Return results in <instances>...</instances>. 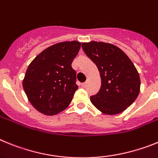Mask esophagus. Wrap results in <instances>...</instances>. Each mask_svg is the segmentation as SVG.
Instances as JSON below:
<instances>
[{
	"label": "esophagus",
	"mask_w": 158,
	"mask_h": 158,
	"mask_svg": "<svg viewBox=\"0 0 158 158\" xmlns=\"http://www.w3.org/2000/svg\"><path fill=\"white\" fill-rule=\"evenodd\" d=\"M86 85H87V82H84V83H81V86H82V87H86Z\"/></svg>",
	"instance_id": "34e87169"
}]
</instances>
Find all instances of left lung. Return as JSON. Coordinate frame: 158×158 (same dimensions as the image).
<instances>
[{
	"label": "left lung",
	"instance_id": "obj_1",
	"mask_svg": "<svg viewBox=\"0 0 158 158\" xmlns=\"http://www.w3.org/2000/svg\"><path fill=\"white\" fill-rule=\"evenodd\" d=\"M82 48L97 66L102 83L90 102L105 114L124 111L140 92L141 80L135 66L123 50L112 44L90 41L82 44Z\"/></svg>",
	"mask_w": 158,
	"mask_h": 158
}]
</instances>
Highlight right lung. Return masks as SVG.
Returning <instances> with one entry per match:
<instances>
[{
  "instance_id": "add662e5",
  "label": "right lung",
  "mask_w": 158,
  "mask_h": 158,
  "mask_svg": "<svg viewBox=\"0 0 158 158\" xmlns=\"http://www.w3.org/2000/svg\"><path fill=\"white\" fill-rule=\"evenodd\" d=\"M80 47V42L75 40L57 43L41 52L28 65L23 88L39 112L57 114L71 103L78 89L71 64Z\"/></svg>"
}]
</instances>
